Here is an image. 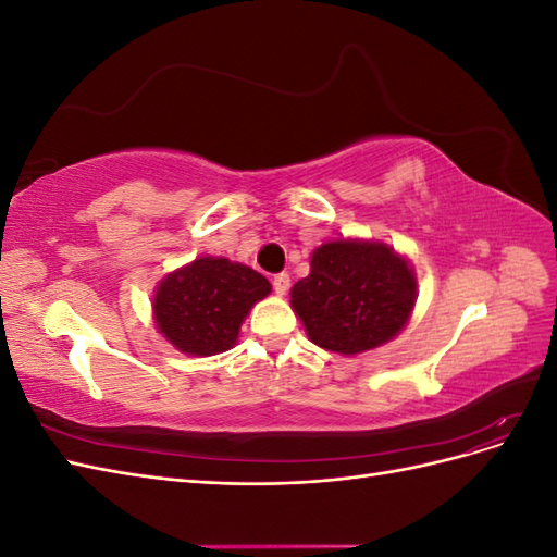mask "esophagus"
<instances>
[{"mask_svg":"<svg viewBox=\"0 0 557 557\" xmlns=\"http://www.w3.org/2000/svg\"><path fill=\"white\" fill-rule=\"evenodd\" d=\"M272 283H274V293L276 295H285V293H288V288H290V276L285 274V272H281V274L274 276Z\"/></svg>","mask_w":557,"mask_h":557,"instance_id":"esophagus-1","label":"esophagus"}]
</instances>
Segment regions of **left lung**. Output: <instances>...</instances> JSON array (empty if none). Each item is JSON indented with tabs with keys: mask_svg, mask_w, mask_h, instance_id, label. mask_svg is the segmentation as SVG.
Wrapping results in <instances>:
<instances>
[{
	"mask_svg": "<svg viewBox=\"0 0 557 557\" xmlns=\"http://www.w3.org/2000/svg\"><path fill=\"white\" fill-rule=\"evenodd\" d=\"M416 288L413 267L395 248L336 239L313 250L311 272L293 285L290 307L315 346L358 356L404 330Z\"/></svg>",
	"mask_w": 557,
	"mask_h": 557,
	"instance_id": "1",
	"label": "left lung"
}]
</instances>
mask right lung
<instances>
[{"instance_id": "add662e5", "label": "right lung", "mask_w": 557, "mask_h": 557, "mask_svg": "<svg viewBox=\"0 0 557 557\" xmlns=\"http://www.w3.org/2000/svg\"><path fill=\"white\" fill-rule=\"evenodd\" d=\"M269 293L272 283L256 269L227 258H197L160 281L156 325L185 356H215L237 344L244 318Z\"/></svg>"}]
</instances>
